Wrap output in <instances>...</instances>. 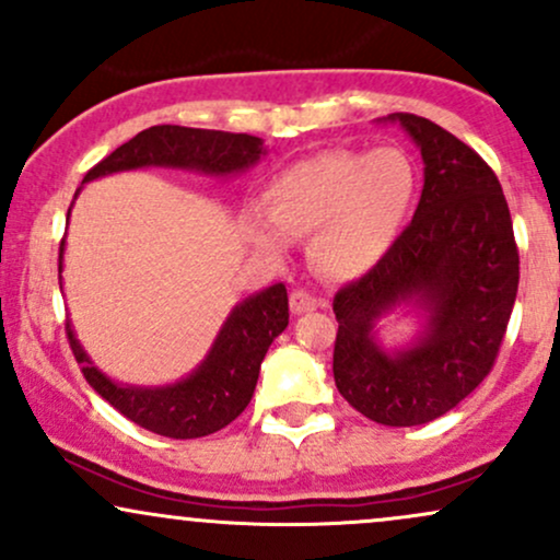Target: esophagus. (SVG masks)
Wrapping results in <instances>:
<instances>
[{
    "mask_svg": "<svg viewBox=\"0 0 560 560\" xmlns=\"http://www.w3.org/2000/svg\"><path fill=\"white\" fill-rule=\"evenodd\" d=\"M324 305V302L320 300H316L313 298L311 292H305V289H294L292 294H289V307H292V313H311V311H316V307H320Z\"/></svg>",
    "mask_w": 560,
    "mask_h": 560,
    "instance_id": "esophagus-1",
    "label": "esophagus"
}]
</instances>
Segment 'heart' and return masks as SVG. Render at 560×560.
Instances as JSON below:
<instances>
[{
  "label": "heart",
  "instance_id": "b5f03b06",
  "mask_svg": "<svg viewBox=\"0 0 560 560\" xmlns=\"http://www.w3.org/2000/svg\"><path fill=\"white\" fill-rule=\"evenodd\" d=\"M419 168L400 147L326 150L289 165L266 186V215L244 234L262 255L281 258L287 240H306L320 276L350 281L389 255L419 202Z\"/></svg>",
  "mask_w": 560,
  "mask_h": 560
}]
</instances>
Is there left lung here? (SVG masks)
I'll use <instances>...</instances> for the list:
<instances>
[{"mask_svg": "<svg viewBox=\"0 0 560 560\" xmlns=\"http://www.w3.org/2000/svg\"><path fill=\"white\" fill-rule=\"evenodd\" d=\"M423 158L413 221L374 271L334 298V382L365 419L419 427L490 374L518 289V249L498 176L432 120L392 113ZM400 304L424 316L416 343L387 351L375 324Z\"/></svg>", "mask_w": 560, "mask_h": 560, "instance_id": "1", "label": "left lung"}]
</instances>
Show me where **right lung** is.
I'll return each mask as SVG.
<instances>
[{
  "mask_svg": "<svg viewBox=\"0 0 560 560\" xmlns=\"http://www.w3.org/2000/svg\"><path fill=\"white\" fill-rule=\"evenodd\" d=\"M266 152L262 139L249 137V133L152 126L120 144L102 163H96L83 176V184L110 176V173L137 168H178L226 178L258 165ZM62 253H66V240L60 244V273ZM287 324L289 300L284 284H273L258 294H249L247 300L234 305V311L223 320L205 361L182 382L165 384V387H137V384L113 382L86 355V350L75 339L70 320L66 331L70 350L96 395L105 397L115 410H120L128 421L139 423L141 429L171 436V440H195V436H208L229 427L247 408L253 400L255 384H258L262 358L273 339L287 329Z\"/></svg>",
  "mask_w": 560,
  "mask_h": 560,
  "instance_id": "1",
  "label": "right lung"
}]
</instances>
